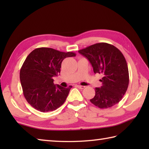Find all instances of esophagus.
Listing matches in <instances>:
<instances>
[{
    "label": "esophagus",
    "instance_id": "obj_1",
    "mask_svg": "<svg viewBox=\"0 0 149 149\" xmlns=\"http://www.w3.org/2000/svg\"><path fill=\"white\" fill-rule=\"evenodd\" d=\"M77 87L79 88V89H84V88H85V87L84 86H82V85H77Z\"/></svg>",
    "mask_w": 149,
    "mask_h": 149
}]
</instances>
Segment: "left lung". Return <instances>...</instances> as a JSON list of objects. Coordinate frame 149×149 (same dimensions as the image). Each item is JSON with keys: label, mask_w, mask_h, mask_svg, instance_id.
I'll use <instances>...</instances> for the list:
<instances>
[{"label": "left lung", "mask_w": 149, "mask_h": 149, "mask_svg": "<svg viewBox=\"0 0 149 149\" xmlns=\"http://www.w3.org/2000/svg\"><path fill=\"white\" fill-rule=\"evenodd\" d=\"M89 60L95 74L102 75V85L95 88V97L90 100L100 108H110L122 100L129 85V72L125 58L114 45L99 42L79 50Z\"/></svg>", "instance_id": "8db88e82"}]
</instances>
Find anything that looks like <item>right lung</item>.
Segmentation results:
<instances>
[{"mask_svg": "<svg viewBox=\"0 0 149 149\" xmlns=\"http://www.w3.org/2000/svg\"><path fill=\"white\" fill-rule=\"evenodd\" d=\"M51 48H37L27 56L20 70L19 78L27 102L42 112L56 110L65 102L72 86L54 84L53 77L60 73L63 60L75 56Z\"/></svg>", "mask_w": 149, "mask_h": 149, "instance_id": "obj_1", "label": "right lung"}]
</instances>
